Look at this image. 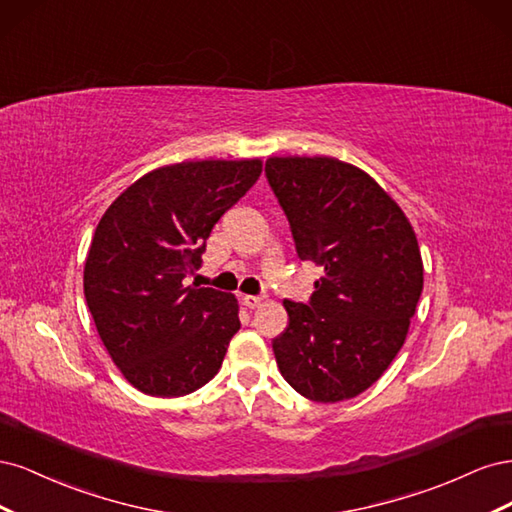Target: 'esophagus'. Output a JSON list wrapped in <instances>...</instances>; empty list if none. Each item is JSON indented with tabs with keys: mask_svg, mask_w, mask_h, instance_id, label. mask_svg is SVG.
Masks as SVG:
<instances>
[{
	"mask_svg": "<svg viewBox=\"0 0 512 512\" xmlns=\"http://www.w3.org/2000/svg\"><path fill=\"white\" fill-rule=\"evenodd\" d=\"M241 303H243L245 307L254 309V307H258V305L262 303V297H260V294H243V297H241Z\"/></svg>",
	"mask_w": 512,
	"mask_h": 512,
	"instance_id": "34e87169",
	"label": "esophagus"
}]
</instances>
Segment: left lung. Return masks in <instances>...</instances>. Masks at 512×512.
Returning <instances> with one entry per match:
<instances>
[{"label":"left lung","mask_w":512,"mask_h":512,"mask_svg":"<svg viewBox=\"0 0 512 512\" xmlns=\"http://www.w3.org/2000/svg\"><path fill=\"white\" fill-rule=\"evenodd\" d=\"M265 175L301 260L324 269L307 303L284 301L277 367L303 397L335 404L374 384L406 342L423 292L416 235L395 200L335 158H269Z\"/></svg>","instance_id":"obj_1"}]
</instances>
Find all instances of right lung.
I'll return each instance as SVG.
<instances>
[{"mask_svg": "<svg viewBox=\"0 0 512 512\" xmlns=\"http://www.w3.org/2000/svg\"><path fill=\"white\" fill-rule=\"evenodd\" d=\"M260 160L181 162L151 170L106 209L85 260V299L126 380L181 397L222 367L241 327L237 299L185 286L211 228L260 177Z\"/></svg>", "mask_w": 512, "mask_h": 512, "instance_id": "right-lung-1", "label": "right lung"}]
</instances>
